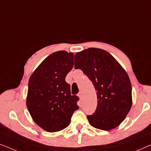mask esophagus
I'll list each match as a JSON object with an SVG mask.
<instances>
[{
	"mask_svg": "<svg viewBox=\"0 0 151 151\" xmlns=\"http://www.w3.org/2000/svg\"><path fill=\"white\" fill-rule=\"evenodd\" d=\"M78 96H79V98L80 99H82V97H83V94H82V91H80L79 93H78Z\"/></svg>",
	"mask_w": 151,
	"mask_h": 151,
	"instance_id": "34e87169",
	"label": "esophagus"
}]
</instances>
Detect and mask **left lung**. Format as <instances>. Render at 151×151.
<instances>
[{
	"label": "left lung",
	"mask_w": 151,
	"mask_h": 151,
	"mask_svg": "<svg viewBox=\"0 0 151 151\" xmlns=\"http://www.w3.org/2000/svg\"><path fill=\"white\" fill-rule=\"evenodd\" d=\"M74 67L83 71L96 90V110L87 115L91 125L104 131L118 127L132 105L131 83L127 72L110 53L98 48L76 53Z\"/></svg>",
	"instance_id": "1"
}]
</instances>
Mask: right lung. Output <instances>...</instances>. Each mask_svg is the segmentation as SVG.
<instances>
[{
  "mask_svg": "<svg viewBox=\"0 0 151 151\" xmlns=\"http://www.w3.org/2000/svg\"><path fill=\"white\" fill-rule=\"evenodd\" d=\"M73 53L59 51L47 57L31 76L27 106L31 116L45 131L56 132L67 127L79 98L71 96L66 76L73 66Z\"/></svg>",
  "mask_w": 151,
  "mask_h": 151,
  "instance_id": "add662e5",
  "label": "right lung"
}]
</instances>
